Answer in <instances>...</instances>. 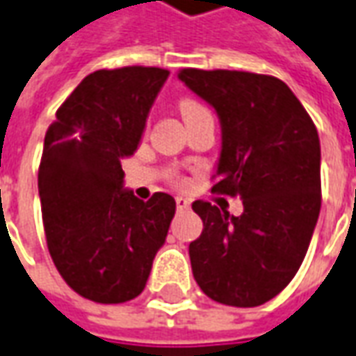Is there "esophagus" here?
<instances>
[{
  "mask_svg": "<svg viewBox=\"0 0 356 356\" xmlns=\"http://www.w3.org/2000/svg\"><path fill=\"white\" fill-rule=\"evenodd\" d=\"M175 202H177L179 212H185V210H188V208H191V202L186 200L185 196H177V198H175Z\"/></svg>",
  "mask_w": 356,
  "mask_h": 356,
  "instance_id": "1",
  "label": "esophagus"
}]
</instances>
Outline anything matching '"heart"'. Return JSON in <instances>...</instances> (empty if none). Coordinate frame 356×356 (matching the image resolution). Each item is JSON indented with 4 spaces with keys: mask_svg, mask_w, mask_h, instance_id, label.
<instances>
[{
    "mask_svg": "<svg viewBox=\"0 0 356 356\" xmlns=\"http://www.w3.org/2000/svg\"><path fill=\"white\" fill-rule=\"evenodd\" d=\"M179 109H181V115H183L185 121H193V119L208 113V109L204 108L202 104H198L196 100H188V98L179 104Z\"/></svg>",
    "mask_w": 356,
    "mask_h": 356,
    "instance_id": "b5f03b06",
    "label": "heart"
}]
</instances>
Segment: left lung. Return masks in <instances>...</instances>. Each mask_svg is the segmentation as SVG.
Returning <instances> with one entry per match:
<instances>
[{
	"instance_id": "left-lung-1",
	"label": "left lung",
	"mask_w": 356,
	"mask_h": 356,
	"mask_svg": "<svg viewBox=\"0 0 356 356\" xmlns=\"http://www.w3.org/2000/svg\"><path fill=\"white\" fill-rule=\"evenodd\" d=\"M221 125L213 193L238 196L243 213L196 200L202 235L188 245L198 287L221 305L258 307L302 264L322 206L320 138L287 84L270 74L181 69Z\"/></svg>"
}]
</instances>
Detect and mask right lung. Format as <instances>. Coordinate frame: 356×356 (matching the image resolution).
<instances>
[{"mask_svg":"<svg viewBox=\"0 0 356 356\" xmlns=\"http://www.w3.org/2000/svg\"><path fill=\"white\" fill-rule=\"evenodd\" d=\"M168 76L158 67L90 73L44 138L38 193L49 254L67 285L94 302L118 305L143 293L175 216L173 196L138 200L121 170Z\"/></svg>","mask_w":356,"mask_h":356,"instance_id":"obj_1","label":"right lung"}]
</instances>
